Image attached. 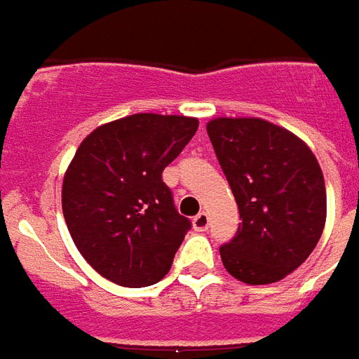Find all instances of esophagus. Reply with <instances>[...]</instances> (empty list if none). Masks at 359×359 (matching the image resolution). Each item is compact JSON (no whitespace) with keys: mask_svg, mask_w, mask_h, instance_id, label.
Segmentation results:
<instances>
[{"mask_svg":"<svg viewBox=\"0 0 359 359\" xmlns=\"http://www.w3.org/2000/svg\"><path fill=\"white\" fill-rule=\"evenodd\" d=\"M193 227L197 231H206L208 229V214L206 212H198L197 216L193 218Z\"/></svg>","mask_w":359,"mask_h":359,"instance_id":"obj_1","label":"esophagus"}]
</instances>
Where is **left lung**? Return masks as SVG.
I'll return each instance as SVG.
<instances>
[{
    "instance_id": "obj_1",
    "label": "left lung",
    "mask_w": 359,
    "mask_h": 359,
    "mask_svg": "<svg viewBox=\"0 0 359 359\" xmlns=\"http://www.w3.org/2000/svg\"><path fill=\"white\" fill-rule=\"evenodd\" d=\"M214 153L239 206L233 239L219 247L224 268L243 283H276L304 262L323 233V172L294 133L262 118H214Z\"/></svg>"
}]
</instances>
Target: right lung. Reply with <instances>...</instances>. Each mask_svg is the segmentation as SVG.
<instances>
[{
	"mask_svg": "<svg viewBox=\"0 0 359 359\" xmlns=\"http://www.w3.org/2000/svg\"><path fill=\"white\" fill-rule=\"evenodd\" d=\"M197 128L191 116L141 112L99 126L80 143L62 180V214L99 276L140 289L170 271L191 222L176 210L162 170Z\"/></svg>",
	"mask_w": 359,
	"mask_h": 359,
	"instance_id": "1",
	"label": "right lung"
}]
</instances>
